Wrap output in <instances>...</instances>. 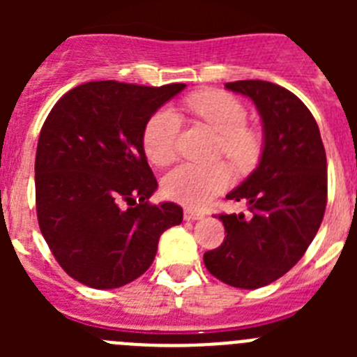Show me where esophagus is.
<instances>
[{"label": "esophagus", "mask_w": 357, "mask_h": 357, "mask_svg": "<svg viewBox=\"0 0 357 357\" xmlns=\"http://www.w3.org/2000/svg\"><path fill=\"white\" fill-rule=\"evenodd\" d=\"M206 216L204 213H200V211H195V209H184V220H188V222H195V220H202V218Z\"/></svg>", "instance_id": "1"}]
</instances>
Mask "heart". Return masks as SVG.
<instances>
[{
    "mask_svg": "<svg viewBox=\"0 0 357 357\" xmlns=\"http://www.w3.org/2000/svg\"><path fill=\"white\" fill-rule=\"evenodd\" d=\"M189 107L198 118L222 135L220 150L236 168L254 166L261 153L259 134L247 127V109L238 98L222 91H206L189 100ZM181 132V116L172 107H162L148 119L143 134V146L148 159L157 166L172 162L176 153ZM230 184V172L225 164L198 166L184 162L164 176V195L188 207H202Z\"/></svg>",
    "mask_w": 357,
    "mask_h": 357,
    "instance_id": "heart-1",
    "label": "heart"
}]
</instances>
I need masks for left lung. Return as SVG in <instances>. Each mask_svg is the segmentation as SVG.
<instances>
[{
  "label": "left lung",
  "mask_w": 357,
  "mask_h": 357,
  "mask_svg": "<svg viewBox=\"0 0 357 357\" xmlns=\"http://www.w3.org/2000/svg\"><path fill=\"white\" fill-rule=\"evenodd\" d=\"M248 96L263 121L257 168L227 195L245 200L243 214H220L225 239L204 254L206 268L234 288L257 289L289 272L317 236L327 206V159L307 107L288 89L264 80L225 84Z\"/></svg>",
  "instance_id": "obj_1"
}]
</instances>
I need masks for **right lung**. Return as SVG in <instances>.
Returning <instances> with one entry per match:
<instances>
[{
  "instance_id": "obj_1",
  "label": "right lung",
  "mask_w": 357,
  "mask_h": 357,
  "mask_svg": "<svg viewBox=\"0 0 357 357\" xmlns=\"http://www.w3.org/2000/svg\"><path fill=\"white\" fill-rule=\"evenodd\" d=\"M184 87L87 82L66 93L44 121L37 220L56 263L82 284L112 289L135 280L155 259L160 234L182 223L181 206L148 202L157 181L143 134Z\"/></svg>"
}]
</instances>
